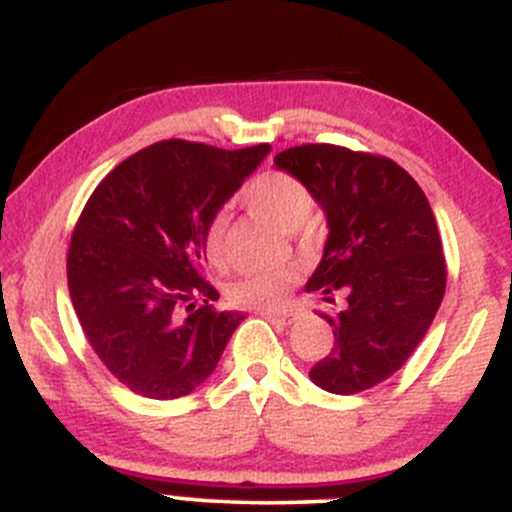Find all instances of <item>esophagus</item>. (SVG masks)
<instances>
[{"label":"esophagus","mask_w":512,"mask_h":512,"mask_svg":"<svg viewBox=\"0 0 512 512\" xmlns=\"http://www.w3.org/2000/svg\"><path fill=\"white\" fill-rule=\"evenodd\" d=\"M258 314H261L263 319L273 321V324H280V326H290L292 321L297 319L295 312H273V309H263V312H258Z\"/></svg>","instance_id":"34e87169"}]
</instances>
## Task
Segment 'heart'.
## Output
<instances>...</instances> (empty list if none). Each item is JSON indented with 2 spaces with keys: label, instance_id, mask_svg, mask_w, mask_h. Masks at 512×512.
Masks as SVG:
<instances>
[{
  "label": "heart",
  "instance_id": "1",
  "mask_svg": "<svg viewBox=\"0 0 512 512\" xmlns=\"http://www.w3.org/2000/svg\"><path fill=\"white\" fill-rule=\"evenodd\" d=\"M246 205L254 215L266 220L280 232H295L309 220L314 210V198L309 188L300 179L285 171H268L249 183L244 193ZM222 232H225V217H215L205 232V251L212 263H220L225 246H222ZM295 283V273L290 268H273V271L249 273L232 285L229 300L241 307L271 309L285 300L287 290Z\"/></svg>",
  "mask_w": 512,
  "mask_h": 512
}]
</instances>
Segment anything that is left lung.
<instances>
[{
	"label": "left lung",
	"instance_id": "left-lung-1",
	"mask_svg": "<svg viewBox=\"0 0 512 512\" xmlns=\"http://www.w3.org/2000/svg\"><path fill=\"white\" fill-rule=\"evenodd\" d=\"M309 188L329 237L304 290L326 302L333 348L309 370L331 394H358L392 377L426 336L445 295V256L426 193L387 157L336 145L290 147L273 159Z\"/></svg>",
	"mask_w": 512,
	"mask_h": 512
}]
</instances>
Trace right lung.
Wrapping results in <instances>:
<instances>
[{"label":"right lung","mask_w":512,"mask_h":512,"mask_svg":"<svg viewBox=\"0 0 512 512\" xmlns=\"http://www.w3.org/2000/svg\"><path fill=\"white\" fill-rule=\"evenodd\" d=\"M271 145L164 140L120 162L74 227L67 285L79 324L118 382L179 399L215 372L241 312H217L205 232ZM204 307L198 308L197 302Z\"/></svg>","instance_id":"obj_1"}]
</instances>
